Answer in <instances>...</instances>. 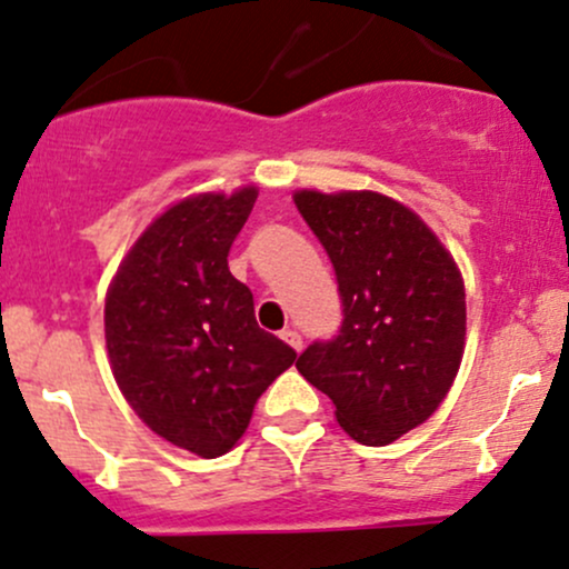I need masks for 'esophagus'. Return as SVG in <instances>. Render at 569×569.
<instances>
[{
    "label": "esophagus",
    "mask_w": 569,
    "mask_h": 569,
    "mask_svg": "<svg viewBox=\"0 0 569 569\" xmlns=\"http://www.w3.org/2000/svg\"><path fill=\"white\" fill-rule=\"evenodd\" d=\"M282 341L287 343V347H292L296 349V352H301L303 349V338H301V333H298V330H292V328H287V330H282Z\"/></svg>",
    "instance_id": "34e87169"
}]
</instances>
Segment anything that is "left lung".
I'll use <instances>...</instances> for the list:
<instances>
[{
    "instance_id": "left-lung-1",
    "label": "left lung",
    "mask_w": 569,
    "mask_h": 569,
    "mask_svg": "<svg viewBox=\"0 0 569 569\" xmlns=\"http://www.w3.org/2000/svg\"><path fill=\"white\" fill-rule=\"evenodd\" d=\"M333 263L343 319L296 368L357 443L387 446L443 403L465 352V284L417 212L373 190H298Z\"/></svg>"
}]
</instances>
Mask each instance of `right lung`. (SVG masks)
<instances>
[{"label": "right lung", "instance_id": "right-lung-1", "mask_svg": "<svg viewBox=\"0 0 569 569\" xmlns=\"http://www.w3.org/2000/svg\"><path fill=\"white\" fill-rule=\"evenodd\" d=\"M258 188L190 196L147 226L104 303L112 376L156 436L203 459L244 436L268 385L296 349L258 328L250 287L228 252Z\"/></svg>", "mask_w": 569, "mask_h": 569}]
</instances>
